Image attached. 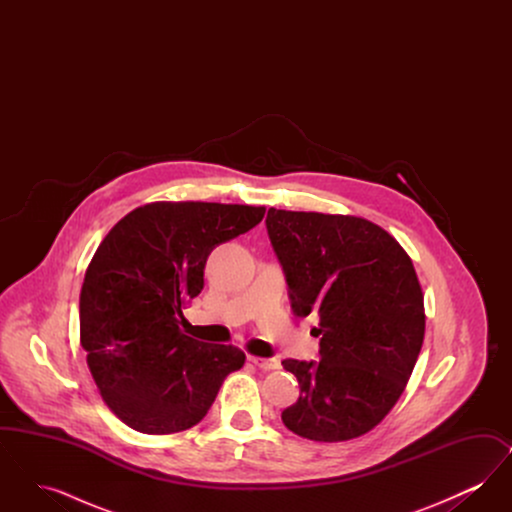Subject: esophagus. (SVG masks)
Returning a JSON list of instances; mask_svg holds the SVG:
<instances>
[{
  "label": "esophagus",
  "mask_w": 512,
  "mask_h": 512,
  "mask_svg": "<svg viewBox=\"0 0 512 512\" xmlns=\"http://www.w3.org/2000/svg\"><path fill=\"white\" fill-rule=\"evenodd\" d=\"M249 361L255 366H259L261 370H274L278 368V361L276 359H263V357H253L249 355Z\"/></svg>",
  "instance_id": "obj_1"
}]
</instances>
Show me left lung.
<instances>
[{"mask_svg":"<svg viewBox=\"0 0 512 512\" xmlns=\"http://www.w3.org/2000/svg\"><path fill=\"white\" fill-rule=\"evenodd\" d=\"M267 230L293 313L317 315L320 361H282L299 399L282 413L313 441H347L378 426L413 374L426 328L411 257L382 226L353 215L270 207Z\"/></svg>","mask_w":512,"mask_h":512,"instance_id":"left-lung-1","label":"left lung"}]
</instances>
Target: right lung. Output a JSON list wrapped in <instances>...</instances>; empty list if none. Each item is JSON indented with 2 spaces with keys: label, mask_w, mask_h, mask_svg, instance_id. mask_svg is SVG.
<instances>
[{
  "label": "right lung",
  "mask_w": 512,
  "mask_h": 512,
  "mask_svg": "<svg viewBox=\"0 0 512 512\" xmlns=\"http://www.w3.org/2000/svg\"><path fill=\"white\" fill-rule=\"evenodd\" d=\"M265 211L155 201L122 217L99 244L80 292V345L101 399L132 430L192 428L224 378L244 366L242 349L186 336L182 311L203 290L211 251Z\"/></svg>",
  "instance_id": "1"
}]
</instances>
